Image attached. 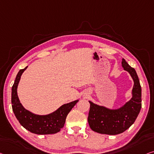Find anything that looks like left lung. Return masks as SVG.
Instances as JSON below:
<instances>
[{"mask_svg": "<svg viewBox=\"0 0 154 154\" xmlns=\"http://www.w3.org/2000/svg\"><path fill=\"white\" fill-rule=\"evenodd\" d=\"M124 70L129 73L134 80L132 97L122 106L117 109H108L90 102L88 122L91 128L102 134L117 135L128 129L136 121L142 107V90L136 70L131 67L125 59L122 61Z\"/></svg>", "mask_w": 154, "mask_h": 154, "instance_id": "1", "label": "left lung"}]
</instances>
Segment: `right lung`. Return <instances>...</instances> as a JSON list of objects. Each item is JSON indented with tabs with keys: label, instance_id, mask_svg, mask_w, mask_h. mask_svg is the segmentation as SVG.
I'll return each mask as SVG.
<instances>
[{
	"label": "right lung",
	"instance_id": "obj_1",
	"mask_svg": "<svg viewBox=\"0 0 154 154\" xmlns=\"http://www.w3.org/2000/svg\"><path fill=\"white\" fill-rule=\"evenodd\" d=\"M27 68V66L19 70L11 88V106L14 113L20 125L31 133L38 135L56 134L63 127L68 114L79 100L63 104L55 111L48 115L41 116L29 111L23 106L17 94L20 77Z\"/></svg>",
	"mask_w": 154,
	"mask_h": 154
}]
</instances>
